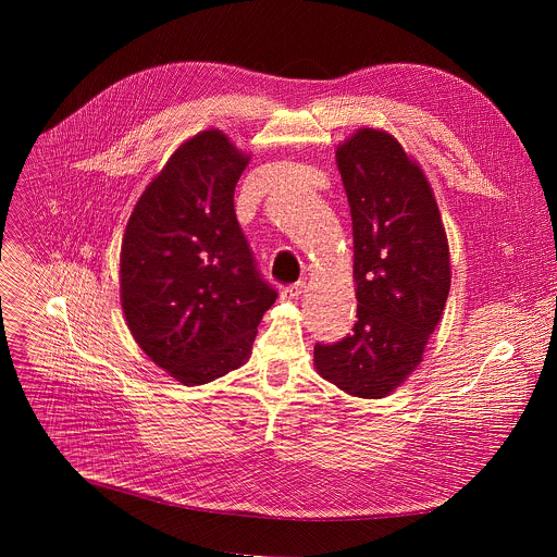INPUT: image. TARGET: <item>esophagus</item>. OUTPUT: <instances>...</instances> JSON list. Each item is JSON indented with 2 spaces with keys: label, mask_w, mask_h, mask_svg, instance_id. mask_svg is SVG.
<instances>
[{
  "label": "esophagus",
  "mask_w": 557,
  "mask_h": 557,
  "mask_svg": "<svg viewBox=\"0 0 557 557\" xmlns=\"http://www.w3.org/2000/svg\"><path fill=\"white\" fill-rule=\"evenodd\" d=\"M304 288H306L304 282H295L282 290V299H297L304 293Z\"/></svg>",
  "instance_id": "1"
}]
</instances>
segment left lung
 Listing matches in <instances>:
<instances>
[{
	"label": "left lung",
	"instance_id": "obj_1",
	"mask_svg": "<svg viewBox=\"0 0 557 557\" xmlns=\"http://www.w3.org/2000/svg\"><path fill=\"white\" fill-rule=\"evenodd\" d=\"M352 215L357 322L314 344V368L361 399H381L421 363L449 295V249L428 178L404 147L359 129L337 147Z\"/></svg>",
	"mask_w": 557,
	"mask_h": 557
}]
</instances>
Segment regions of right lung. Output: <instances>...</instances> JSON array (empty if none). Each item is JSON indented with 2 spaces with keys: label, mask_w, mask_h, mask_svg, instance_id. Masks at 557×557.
<instances>
[{
  "label": "right lung",
  "mask_w": 557,
  "mask_h": 557,
  "mask_svg": "<svg viewBox=\"0 0 557 557\" xmlns=\"http://www.w3.org/2000/svg\"><path fill=\"white\" fill-rule=\"evenodd\" d=\"M249 158L218 129L181 145L127 222L121 299L151 361L185 385L243 366L277 299L235 218L233 191Z\"/></svg>",
  "instance_id": "1"
}]
</instances>
